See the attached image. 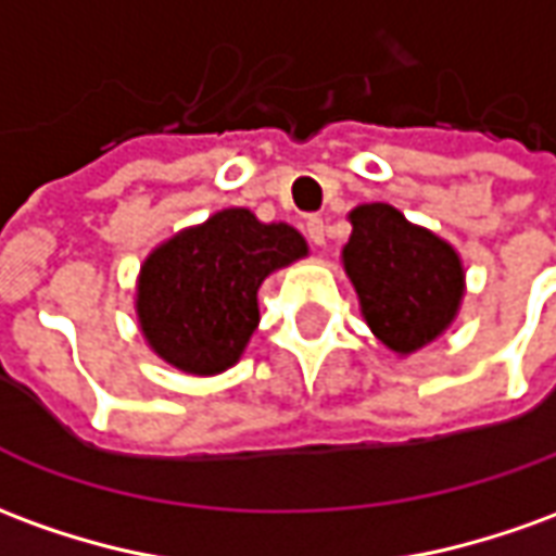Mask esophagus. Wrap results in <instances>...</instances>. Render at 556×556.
Here are the masks:
<instances>
[{"instance_id":"obj_1","label":"esophagus","mask_w":556,"mask_h":556,"mask_svg":"<svg viewBox=\"0 0 556 556\" xmlns=\"http://www.w3.org/2000/svg\"><path fill=\"white\" fill-rule=\"evenodd\" d=\"M304 231L309 243H316V247H325V240H328V225L325 219H318V216H309L304 223Z\"/></svg>"}]
</instances>
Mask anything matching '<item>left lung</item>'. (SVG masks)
Listing matches in <instances>:
<instances>
[{
  "mask_svg": "<svg viewBox=\"0 0 556 556\" xmlns=\"http://www.w3.org/2000/svg\"><path fill=\"white\" fill-rule=\"evenodd\" d=\"M349 219L343 267L358 291L361 316L391 352L413 355L433 343L460 309V255L391 204H361Z\"/></svg>",
  "mask_w": 556,
  "mask_h": 556,
  "instance_id": "left-lung-1",
  "label": "left lung"
}]
</instances>
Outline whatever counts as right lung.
Wrapping results in <instances>:
<instances>
[{
    "mask_svg": "<svg viewBox=\"0 0 556 556\" xmlns=\"http://www.w3.org/2000/svg\"><path fill=\"white\" fill-rule=\"evenodd\" d=\"M306 255L286 223H258L247 207L213 213L147 255L138 277V321L170 367L213 376L238 364L258 328V286Z\"/></svg>",
    "mask_w": 556,
    "mask_h": 556,
    "instance_id": "add662e5",
    "label": "right lung"
}]
</instances>
